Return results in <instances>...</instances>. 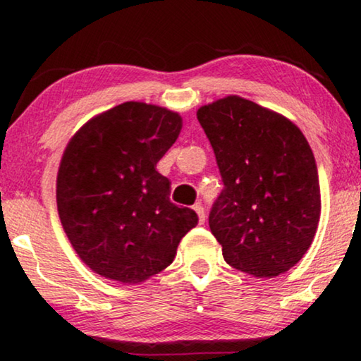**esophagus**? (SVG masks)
Wrapping results in <instances>:
<instances>
[{"label":"esophagus","mask_w":361,"mask_h":361,"mask_svg":"<svg viewBox=\"0 0 361 361\" xmlns=\"http://www.w3.org/2000/svg\"><path fill=\"white\" fill-rule=\"evenodd\" d=\"M194 210L197 212V215H199V224L202 225L205 221V210H204V207H202V204H195L194 205Z\"/></svg>","instance_id":"1"}]
</instances>
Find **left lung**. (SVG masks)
Wrapping results in <instances>:
<instances>
[{"label": "left lung", "instance_id": "obj_1", "mask_svg": "<svg viewBox=\"0 0 361 361\" xmlns=\"http://www.w3.org/2000/svg\"><path fill=\"white\" fill-rule=\"evenodd\" d=\"M197 120L224 182L209 225L225 261L256 278L293 268L320 219L317 164L302 131L235 95L199 108Z\"/></svg>", "mask_w": 361, "mask_h": 361}]
</instances>
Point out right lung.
<instances>
[{"label":"right lung","instance_id":"1","mask_svg":"<svg viewBox=\"0 0 361 361\" xmlns=\"http://www.w3.org/2000/svg\"><path fill=\"white\" fill-rule=\"evenodd\" d=\"M182 118L140 102L121 103L75 133L57 174V210L73 250L103 278L136 284L174 261L199 216L169 199L156 171Z\"/></svg>","mask_w":361,"mask_h":361}]
</instances>
